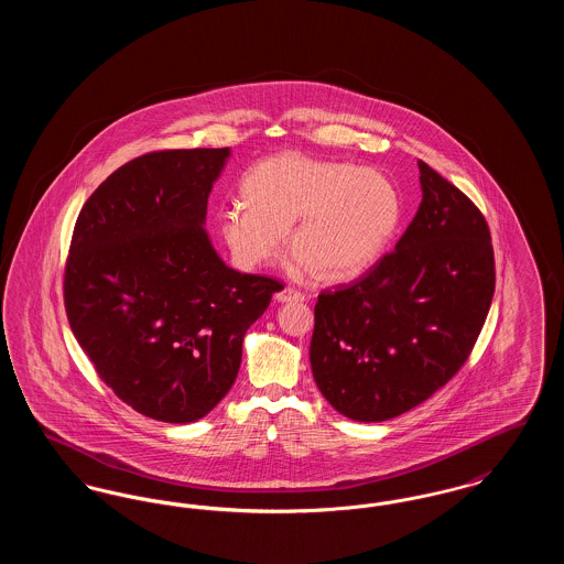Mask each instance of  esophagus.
<instances>
[{
  "label": "esophagus",
  "instance_id": "34e87169",
  "mask_svg": "<svg viewBox=\"0 0 564 564\" xmlns=\"http://www.w3.org/2000/svg\"><path fill=\"white\" fill-rule=\"evenodd\" d=\"M274 300H276V302H302L304 294H300L294 288H285V290H281V292L274 294Z\"/></svg>",
  "mask_w": 564,
  "mask_h": 564
}]
</instances>
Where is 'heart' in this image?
<instances>
[{"label":"heart","mask_w":564,"mask_h":564,"mask_svg":"<svg viewBox=\"0 0 564 564\" xmlns=\"http://www.w3.org/2000/svg\"><path fill=\"white\" fill-rule=\"evenodd\" d=\"M242 203L217 215V230L242 270L272 264L285 245L294 269L323 283L361 276L382 258L402 221V192L372 166L283 152L258 162Z\"/></svg>","instance_id":"heart-1"}]
</instances>
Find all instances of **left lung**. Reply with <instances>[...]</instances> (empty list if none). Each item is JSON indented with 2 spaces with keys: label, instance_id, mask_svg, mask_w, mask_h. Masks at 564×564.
<instances>
[{
  "label": "left lung",
  "instance_id": "8db88e82",
  "mask_svg": "<svg viewBox=\"0 0 564 564\" xmlns=\"http://www.w3.org/2000/svg\"><path fill=\"white\" fill-rule=\"evenodd\" d=\"M423 200L395 251L315 304L311 368L323 398L359 423L425 402L465 364L495 292L478 207L419 161Z\"/></svg>",
  "mask_w": 564,
  "mask_h": 564
}]
</instances>
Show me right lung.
Returning a JSON list of instances; mask_svg holds the SVG:
<instances>
[{
  "mask_svg": "<svg viewBox=\"0 0 564 564\" xmlns=\"http://www.w3.org/2000/svg\"><path fill=\"white\" fill-rule=\"evenodd\" d=\"M230 148L166 150L113 171L82 207L65 269L67 319L113 393L186 425L235 384L242 338L281 283L215 251L207 200Z\"/></svg>",
  "mask_w": 564,
  "mask_h": 564,
  "instance_id": "1",
  "label": "right lung"
}]
</instances>
